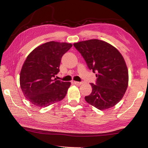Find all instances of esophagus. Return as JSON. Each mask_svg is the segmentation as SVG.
<instances>
[{"mask_svg": "<svg viewBox=\"0 0 148 148\" xmlns=\"http://www.w3.org/2000/svg\"><path fill=\"white\" fill-rule=\"evenodd\" d=\"M74 83L76 85H80V84H82V82H78V81H74Z\"/></svg>", "mask_w": 148, "mask_h": 148, "instance_id": "34e87169", "label": "esophagus"}]
</instances>
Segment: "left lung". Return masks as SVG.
Listing matches in <instances>:
<instances>
[{"label": "left lung", "instance_id": "left-lung-1", "mask_svg": "<svg viewBox=\"0 0 148 148\" xmlns=\"http://www.w3.org/2000/svg\"><path fill=\"white\" fill-rule=\"evenodd\" d=\"M74 46L90 70L97 73L95 84L91 83L92 92L84 97L86 101L99 110L117 104L128 83V69L121 53L110 44L99 39L74 43Z\"/></svg>", "mask_w": 148, "mask_h": 148}]
</instances>
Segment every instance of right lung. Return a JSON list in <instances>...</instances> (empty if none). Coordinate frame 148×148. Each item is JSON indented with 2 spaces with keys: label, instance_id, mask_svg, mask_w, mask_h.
<instances>
[{
  "label": "right lung",
  "instance_id": "obj_1",
  "mask_svg": "<svg viewBox=\"0 0 148 148\" xmlns=\"http://www.w3.org/2000/svg\"><path fill=\"white\" fill-rule=\"evenodd\" d=\"M70 43L51 41L34 49L21 68L20 87L26 99L39 108L60 101L65 97L70 82L57 80L62 57L71 49Z\"/></svg>",
  "mask_w": 148,
  "mask_h": 148
}]
</instances>
